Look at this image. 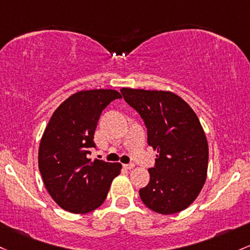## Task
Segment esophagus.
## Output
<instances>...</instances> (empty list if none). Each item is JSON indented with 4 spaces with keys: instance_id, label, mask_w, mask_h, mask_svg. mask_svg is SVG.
Wrapping results in <instances>:
<instances>
[{
    "instance_id": "1",
    "label": "esophagus",
    "mask_w": 250,
    "mask_h": 250,
    "mask_svg": "<svg viewBox=\"0 0 250 250\" xmlns=\"http://www.w3.org/2000/svg\"><path fill=\"white\" fill-rule=\"evenodd\" d=\"M134 167H135L134 164H125V165H123V168H125V169H133Z\"/></svg>"
}]
</instances>
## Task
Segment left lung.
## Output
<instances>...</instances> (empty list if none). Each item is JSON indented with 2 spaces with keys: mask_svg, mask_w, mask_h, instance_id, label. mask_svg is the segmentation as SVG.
Listing matches in <instances>:
<instances>
[{
  "mask_svg": "<svg viewBox=\"0 0 250 250\" xmlns=\"http://www.w3.org/2000/svg\"><path fill=\"white\" fill-rule=\"evenodd\" d=\"M121 94L144 120L148 145L158 150L149 183L139 191L141 201L163 215L185 210L207 180L209 147L198 117L173 92L123 87Z\"/></svg>",
  "mask_w": 250,
  "mask_h": 250,
  "instance_id": "1",
  "label": "left lung"
}]
</instances>
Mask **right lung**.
I'll return each mask as SVG.
<instances>
[{"label":"right lung","mask_w":250,"mask_h":250,"mask_svg":"<svg viewBox=\"0 0 250 250\" xmlns=\"http://www.w3.org/2000/svg\"><path fill=\"white\" fill-rule=\"evenodd\" d=\"M121 95L115 90L79 91L53 112L39 147L43 184L62 209L86 213L105 201L122 165L87 158L96 148L94 135L101 114Z\"/></svg>","instance_id":"obj_1"}]
</instances>
